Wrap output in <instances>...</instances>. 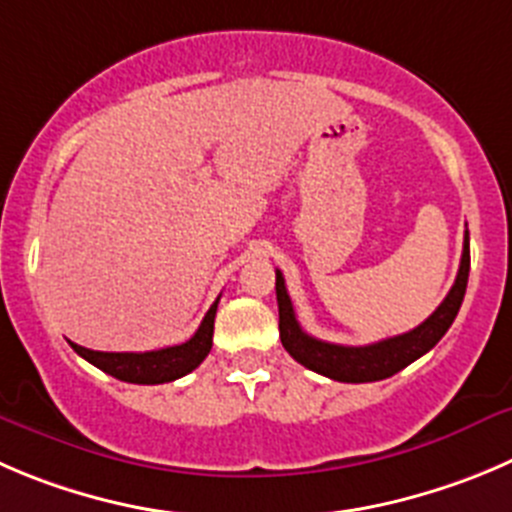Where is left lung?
Segmentation results:
<instances>
[{
	"instance_id": "1",
	"label": "left lung",
	"mask_w": 512,
	"mask_h": 512,
	"mask_svg": "<svg viewBox=\"0 0 512 512\" xmlns=\"http://www.w3.org/2000/svg\"><path fill=\"white\" fill-rule=\"evenodd\" d=\"M467 274H470V233L465 231V243H462V259L457 279L452 284L450 294L445 296L440 306L415 326L412 332L399 334V337L382 339V342L367 344V347H344V344H329L321 339L309 337L296 321L294 304L286 291L284 276L276 271V301H279V334L281 344L286 352L304 364L306 369L316 374H324L329 379L349 384H362V382H379L399 369H405L422 354L430 352L445 332L455 321L457 311H460L462 299H465L467 289Z\"/></svg>"
}]
</instances>
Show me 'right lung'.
<instances>
[{
  "label": "right lung",
  "mask_w": 512,
  "mask_h": 512,
  "mask_svg": "<svg viewBox=\"0 0 512 512\" xmlns=\"http://www.w3.org/2000/svg\"><path fill=\"white\" fill-rule=\"evenodd\" d=\"M218 299L203 316L198 332L193 334L188 342L175 344V347L155 349V352H92V349L80 347V344L70 342V347L102 369L110 377L120 379V382L130 384H163L173 382V379L186 377L188 372L198 367L203 359L208 357L213 344V319H216Z\"/></svg>",
  "instance_id": "right-lung-1"
}]
</instances>
